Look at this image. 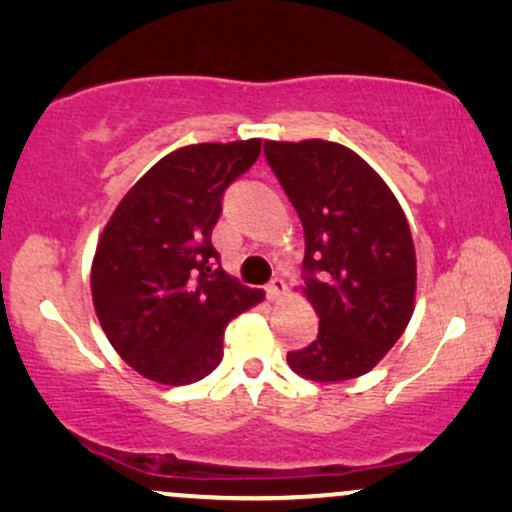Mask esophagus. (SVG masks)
I'll list each match as a JSON object with an SVG mask.
<instances>
[{"mask_svg": "<svg viewBox=\"0 0 512 512\" xmlns=\"http://www.w3.org/2000/svg\"><path fill=\"white\" fill-rule=\"evenodd\" d=\"M286 293V282L282 277H275L272 282L268 284V298L270 300H279Z\"/></svg>", "mask_w": 512, "mask_h": 512, "instance_id": "1", "label": "esophagus"}]
</instances>
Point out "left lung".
Here are the masks:
<instances>
[{
	"label": "left lung",
	"mask_w": 512,
	"mask_h": 512,
	"mask_svg": "<svg viewBox=\"0 0 512 512\" xmlns=\"http://www.w3.org/2000/svg\"><path fill=\"white\" fill-rule=\"evenodd\" d=\"M265 158L303 223L307 279L300 289L319 317L317 340L286 361L312 382L366 375L415 312L408 219L380 174L338 142H265Z\"/></svg>",
	"instance_id": "obj_1"
}]
</instances>
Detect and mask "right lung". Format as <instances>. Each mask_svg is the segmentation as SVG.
I'll use <instances>...</instances> for the list:
<instances>
[{
  "mask_svg": "<svg viewBox=\"0 0 512 512\" xmlns=\"http://www.w3.org/2000/svg\"><path fill=\"white\" fill-rule=\"evenodd\" d=\"M258 153L261 139L167 153L123 195L97 240L95 314L111 347L146 380H202L221 363L230 319L265 298L221 268L212 244L223 191Z\"/></svg>",
  "mask_w": 512,
  "mask_h": 512,
  "instance_id": "add662e5",
  "label": "right lung"
}]
</instances>
